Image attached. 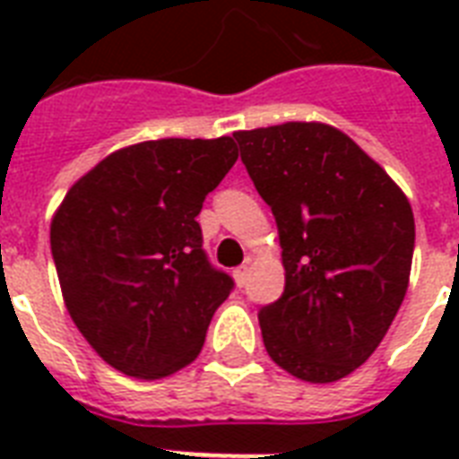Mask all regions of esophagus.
Masks as SVG:
<instances>
[{"label": "esophagus", "mask_w": 459, "mask_h": 459, "mask_svg": "<svg viewBox=\"0 0 459 459\" xmlns=\"http://www.w3.org/2000/svg\"><path fill=\"white\" fill-rule=\"evenodd\" d=\"M233 276H236V283H238V286L243 288L245 283H247V276H250V266H247V264L238 266L236 272H233Z\"/></svg>", "instance_id": "esophagus-1"}]
</instances>
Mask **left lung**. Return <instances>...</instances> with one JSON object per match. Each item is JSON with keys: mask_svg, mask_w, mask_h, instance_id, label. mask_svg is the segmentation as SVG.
<instances>
[{"mask_svg": "<svg viewBox=\"0 0 459 459\" xmlns=\"http://www.w3.org/2000/svg\"><path fill=\"white\" fill-rule=\"evenodd\" d=\"M233 138L283 250V295L259 309L266 352L302 381L348 377L384 341L407 293L412 207L331 126L295 121Z\"/></svg>", "mask_w": 459, "mask_h": 459, "instance_id": "8db88e82", "label": "left lung"}]
</instances>
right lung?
Listing matches in <instances>:
<instances>
[{
	"label": "right lung",
	"mask_w": 459,
	"mask_h": 459,
	"mask_svg": "<svg viewBox=\"0 0 459 459\" xmlns=\"http://www.w3.org/2000/svg\"><path fill=\"white\" fill-rule=\"evenodd\" d=\"M230 138H166L109 154L66 193L52 221L64 302L97 355L161 378L200 355L233 279L209 262L202 202L236 164Z\"/></svg>",
	"instance_id": "right-lung-1"
}]
</instances>
